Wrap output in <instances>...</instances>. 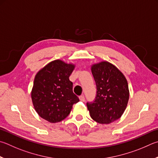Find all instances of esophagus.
<instances>
[{
    "label": "esophagus",
    "mask_w": 158,
    "mask_h": 158,
    "mask_svg": "<svg viewBox=\"0 0 158 158\" xmlns=\"http://www.w3.org/2000/svg\"><path fill=\"white\" fill-rule=\"evenodd\" d=\"M79 99H80V101L84 102H85V97H84V95L80 96V97H79Z\"/></svg>",
    "instance_id": "obj_1"
}]
</instances>
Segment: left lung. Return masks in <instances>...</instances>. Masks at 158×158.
I'll return each instance as SVG.
<instances>
[{"label": "left lung", "mask_w": 158, "mask_h": 158, "mask_svg": "<svg viewBox=\"0 0 158 158\" xmlns=\"http://www.w3.org/2000/svg\"><path fill=\"white\" fill-rule=\"evenodd\" d=\"M97 87L93 102H87L90 117L99 124H110L121 117L129 99L128 82L117 68L107 61L91 68Z\"/></svg>", "instance_id": "8db88e82"}]
</instances>
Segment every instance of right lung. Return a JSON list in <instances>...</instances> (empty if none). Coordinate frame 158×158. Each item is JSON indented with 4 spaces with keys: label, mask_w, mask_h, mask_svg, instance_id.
I'll list each match as a JSON object with an SVG mask.
<instances>
[{
    "label": "right lung",
    "mask_w": 158,
    "mask_h": 158,
    "mask_svg": "<svg viewBox=\"0 0 158 158\" xmlns=\"http://www.w3.org/2000/svg\"><path fill=\"white\" fill-rule=\"evenodd\" d=\"M74 65L55 60L42 68L34 78L31 96L39 115L50 123L59 122L79 102L73 91L69 77Z\"/></svg>",
    "instance_id": "1"
}]
</instances>
